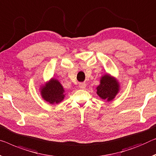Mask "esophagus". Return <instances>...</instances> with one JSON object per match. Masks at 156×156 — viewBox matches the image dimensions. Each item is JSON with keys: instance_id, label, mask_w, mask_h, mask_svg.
<instances>
[{"instance_id": "1", "label": "esophagus", "mask_w": 156, "mask_h": 156, "mask_svg": "<svg viewBox=\"0 0 156 156\" xmlns=\"http://www.w3.org/2000/svg\"><path fill=\"white\" fill-rule=\"evenodd\" d=\"M79 87H80V88H81V89H85L86 88V84L84 83H81L79 84Z\"/></svg>"}]
</instances>
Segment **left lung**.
<instances>
[{
	"label": "left lung",
	"instance_id": "8db88e82",
	"mask_svg": "<svg viewBox=\"0 0 156 156\" xmlns=\"http://www.w3.org/2000/svg\"><path fill=\"white\" fill-rule=\"evenodd\" d=\"M97 94L101 99L107 102L113 100L120 90L117 78L109 73H105L100 78V84L96 87Z\"/></svg>",
	"mask_w": 156,
	"mask_h": 156
}]
</instances>
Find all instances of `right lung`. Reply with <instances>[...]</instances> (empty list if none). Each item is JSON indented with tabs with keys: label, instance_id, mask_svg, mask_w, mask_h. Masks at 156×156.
Listing matches in <instances>:
<instances>
[{
	"label": "right lung",
	"instance_id": "add662e5",
	"mask_svg": "<svg viewBox=\"0 0 156 156\" xmlns=\"http://www.w3.org/2000/svg\"><path fill=\"white\" fill-rule=\"evenodd\" d=\"M39 89L42 99L52 105L62 102L66 95L63 86L55 78L41 84Z\"/></svg>",
	"mask_w": 156,
	"mask_h": 156
}]
</instances>
